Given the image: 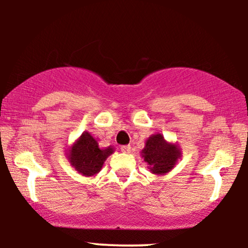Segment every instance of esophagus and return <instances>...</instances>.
Segmentation results:
<instances>
[{
	"instance_id": "34e87169",
	"label": "esophagus",
	"mask_w": 248,
	"mask_h": 248,
	"mask_svg": "<svg viewBox=\"0 0 248 248\" xmlns=\"http://www.w3.org/2000/svg\"><path fill=\"white\" fill-rule=\"evenodd\" d=\"M121 152L122 153H130V146L129 144H126V146H121Z\"/></svg>"
}]
</instances>
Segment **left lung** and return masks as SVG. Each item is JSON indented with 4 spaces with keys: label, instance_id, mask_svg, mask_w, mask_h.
Returning a JSON list of instances; mask_svg holds the SVG:
<instances>
[{
    "label": "left lung",
    "instance_id": "8db88e82",
    "mask_svg": "<svg viewBox=\"0 0 248 248\" xmlns=\"http://www.w3.org/2000/svg\"><path fill=\"white\" fill-rule=\"evenodd\" d=\"M181 155L176 144L168 143L161 134L150 136L146 142V147L142 150V157L149 164L154 173L162 175L172 169L176 161Z\"/></svg>",
    "mask_w": 248,
    "mask_h": 248
}]
</instances>
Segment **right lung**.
<instances>
[{
    "mask_svg": "<svg viewBox=\"0 0 248 248\" xmlns=\"http://www.w3.org/2000/svg\"><path fill=\"white\" fill-rule=\"evenodd\" d=\"M112 153L113 148L100 149L94 138L90 133L85 132L71 148L69 160L79 173L93 176L100 171L105 160Z\"/></svg>",
    "mask_w": 248,
    "mask_h": 248,
    "instance_id": "right-lung-1",
    "label": "right lung"
}]
</instances>
